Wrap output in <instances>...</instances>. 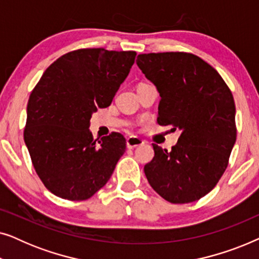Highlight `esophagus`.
I'll return each instance as SVG.
<instances>
[{"instance_id":"1","label":"esophagus","mask_w":259,"mask_h":259,"mask_svg":"<svg viewBox=\"0 0 259 259\" xmlns=\"http://www.w3.org/2000/svg\"><path fill=\"white\" fill-rule=\"evenodd\" d=\"M144 141L138 137H128L126 139V146L127 148H136L138 146H141Z\"/></svg>"}]
</instances>
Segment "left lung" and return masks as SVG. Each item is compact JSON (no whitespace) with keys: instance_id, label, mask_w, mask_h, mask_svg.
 <instances>
[{"instance_id":"1","label":"left lung","mask_w":259,"mask_h":259,"mask_svg":"<svg viewBox=\"0 0 259 259\" xmlns=\"http://www.w3.org/2000/svg\"><path fill=\"white\" fill-rule=\"evenodd\" d=\"M137 65L161 98L159 125L182 132L172 151L153 144L145 176L169 203L200 199L217 185L236 143L231 91L213 67L189 53L140 54Z\"/></svg>"}]
</instances>
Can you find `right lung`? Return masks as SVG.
Masks as SVG:
<instances>
[{"mask_svg":"<svg viewBox=\"0 0 259 259\" xmlns=\"http://www.w3.org/2000/svg\"><path fill=\"white\" fill-rule=\"evenodd\" d=\"M136 52L79 49L46 69L27 106L24 143L37 176L55 196L84 200L106 185L126 150L122 134L93 141L91 118L111 105Z\"/></svg>","mask_w":259,"mask_h":259,"instance_id":"add662e5","label":"right lung"}]
</instances>
